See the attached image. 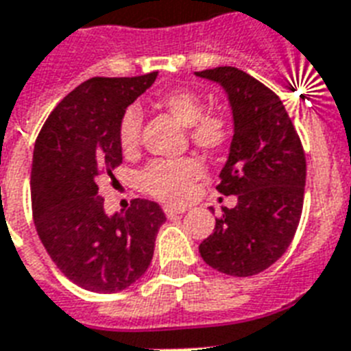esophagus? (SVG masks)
Returning <instances> with one entry per match:
<instances>
[{
    "label": "esophagus",
    "mask_w": 351,
    "mask_h": 351,
    "mask_svg": "<svg viewBox=\"0 0 351 351\" xmlns=\"http://www.w3.org/2000/svg\"><path fill=\"white\" fill-rule=\"evenodd\" d=\"M164 213H166L167 218H175V216L184 215L185 209L184 207H173V205H166V207H164Z\"/></svg>",
    "instance_id": "obj_1"
}]
</instances>
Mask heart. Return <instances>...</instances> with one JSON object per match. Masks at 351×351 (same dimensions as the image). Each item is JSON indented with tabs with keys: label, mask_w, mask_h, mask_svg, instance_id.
<instances>
[{
	"label": "heart",
	"mask_w": 351,
	"mask_h": 351,
	"mask_svg": "<svg viewBox=\"0 0 351 351\" xmlns=\"http://www.w3.org/2000/svg\"><path fill=\"white\" fill-rule=\"evenodd\" d=\"M156 106L175 117L182 126L189 128V138L205 151H218L229 142L230 122L220 113H205V104L198 93L178 88L162 93ZM141 115L135 108L122 113L119 121V146L122 153H131L138 146ZM202 175V164L195 158L156 160L142 171L141 185L144 191L164 202H182L187 198L191 185Z\"/></svg>",
	"instance_id": "b5f03b06"
}]
</instances>
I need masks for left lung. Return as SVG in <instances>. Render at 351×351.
I'll return each mask as SVG.
<instances>
[{"label":"left lung","mask_w":351,"mask_h":351,"mask_svg":"<svg viewBox=\"0 0 351 351\" xmlns=\"http://www.w3.org/2000/svg\"><path fill=\"white\" fill-rule=\"evenodd\" d=\"M195 75L218 82L229 97L234 135L216 189L238 198L198 250L218 272L256 276L294 240L306 182L303 146L281 99L258 79L234 66Z\"/></svg>","instance_id":"1"}]
</instances>
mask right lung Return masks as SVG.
Returning <instances> with one entry per match:
<instances>
[{
    "mask_svg": "<svg viewBox=\"0 0 351 351\" xmlns=\"http://www.w3.org/2000/svg\"><path fill=\"white\" fill-rule=\"evenodd\" d=\"M158 72L93 77L48 115L34 146L32 213L39 240L57 269L82 289L113 294L149 267L166 215L156 202L135 198L108 216L99 196L102 175L122 164L119 121Z\"/></svg>",
    "mask_w": 351,
    "mask_h": 351,
    "instance_id": "1",
    "label": "right lung"
}]
</instances>
